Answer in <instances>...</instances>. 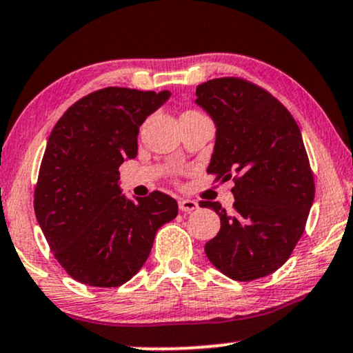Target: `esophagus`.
Masks as SVG:
<instances>
[{"label":"esophagus","mask_w":353,"mask_h":353,"mask_svg":"<svg viewBox=\"0 0 353 353\" xmlns=\"http://www.w3.org/2000/svg\"><path fill=\"white\" fill-rule=\"evenodd\" d=\"M199 208V203L195 200H189V199H181L179 200V210L184 213H190L194 210Z\"/></svg>","instance_id":"esophagus-1"}]
</instances>
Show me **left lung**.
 Wrapping results in <instances>:
<instances>
[{"mask_svg": "<svg viewBox=\"0 0 353 353\" xmlns=\"http://www.w3.org/2000/svg\"><path fill=\"white\" fill-rule=\"evenodd\" d=\"M195 94L216 125L207 171L215 181H234L231 213L218 202H200L221 221L205 254L230 279H262L292 256L314 200L301 132L282 102L248 79H210Z\"/></svg>", "mask_w": 353, "mask_h": 353, "instance_id": "obj_1", "label": "left lung"}]
</instances>
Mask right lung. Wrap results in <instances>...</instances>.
<instances>
[{"label":"right lung","mask_w":353,"mask_h":353,"mask_svg":"<svg viewBox=\"0 0 353 353\" xmlns=\"http://www.w3.org/2000/svg\"><path fill=\"white\" fill-rule=\"evenodd\" d=\"M169 91L109 86L81 97L48 137L34 210L66 274L91 287H120L143 267L177 202L154 190L132 202L119 187L120 164L138 151V130Z\"/></svg>","instance_id":"obj_1"}]
</instances>
